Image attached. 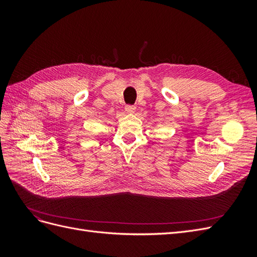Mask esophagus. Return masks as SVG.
I'll return each mask as SVG.
<instances>
[{"mask_svg":"<svg viewBox=\"0 0 257 257\" xmlns=\"http://www.w3.org/2000/svg\"><path fill=\"white\" fill-rule=\"evenodd\" d=\"M136 110V107L133 106V105H126L125 106V111L127 113H134Z\"/></svg>","mask_w":257,"mask_h":257,"instance_id":"obj_1","label":"esophagus"}]
</instances>
